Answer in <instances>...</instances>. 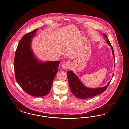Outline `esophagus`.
Returning a JSON list of instances; mask_svg holds the SVG:
<instances>
[{
	"label": "esophagus",
	"mask_w": 129,
	"mask_h": 129,
	"mask_svg": "<svg viewBox=\"0 0 129 129\" xmlns=\"http://www.w3.org/2000/svg\"><path fill=\"white\" fill-rule=\"evenodd\" d=\"M61 66H62V67L63 68V69H67L70 66V63L69 61H65V62H64L62 64Z\"/></svg>",
	"instance_id": "esophagus-1"
}]
</instances>
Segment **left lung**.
Returning <instances> with one entry per match:
<instances>
[{"mask_svg": "<svg viewBox=\"0 0 129 129\" xmlns=\"http://www.w3.org/2000/svg\"><path fill=\"white\" fill-rule=\"evenodd\" d=\"M104 38L106 39V42L111 48L112 53L113 54L114 58L115 59L114 53L113 48L112 47L110 42L108 39L107 35L103 34ZM115 67V63L114 67ZM68 76V79L69 81V84L70 90L73 94L76 96V98L80 99H86L88 98H92L104 92L107 89L108 85H109L111 80L109 81L107 85L103 87H100L97 88H90L87 87L84 85L81 80L79 79L78 77L76 76V74L73 72L72 70L69 71L67 72ZM114 76V74L112 75V77Z\"/></svg>", "mask_w": 129, "mask_h": 129, "instance_id": "8db88e82", "label": "left lung"}]
</instances>
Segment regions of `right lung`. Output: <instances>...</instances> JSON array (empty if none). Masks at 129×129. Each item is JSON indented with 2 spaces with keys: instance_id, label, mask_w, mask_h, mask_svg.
Returning <instances> with one entry per match:
<instances>
[{
  "instance_id": "1",
  "label": "right lung",
  "mask_w": 129,
  "mask_h": 129,
  "mask_svg": "<svg viewBox=\"0 0 129 129\" xmlns=\"http://www.w3.org/2000/svg\"><path fill=\"white\" fill-rule=\"evenodd\" d=\"M38 29L24 35L17 48L14 60L16 81L22 89L35 97L46 95L50 91L60 61H43L31 49L32 39Z\"/></svg>"
}]
</instances>
